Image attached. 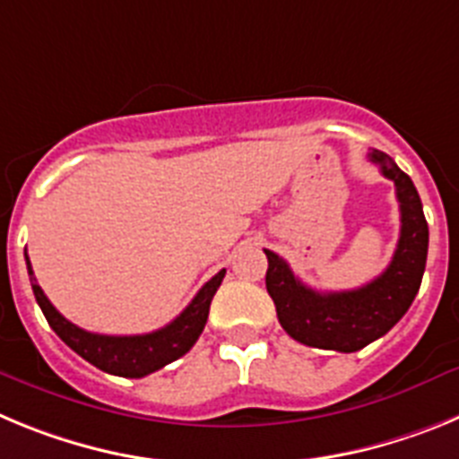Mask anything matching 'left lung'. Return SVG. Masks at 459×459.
<instances>
[{"instance_id":"obj_1","label":"left lung","mask_w":459,"mask_h":459,"mask_svg":"<svg viewBox=\"0 0 459 459\" xmlns=\"http://www.w3.org/2000/svg\"><path fill=\"white\" fill-rule=\"evenodd\" d=\"M368 156L395 184L400 202V238L384 273L359 290L315 291L296 278L285 259L264 250L266 291L275 303L280 326L307 347L344 354L363 350L386 335L419 294L429 237L419 190L388 153L372 149Z\"/></svg>"}]
</instances>
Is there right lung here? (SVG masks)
I'll use <instances>...</instances> for the list:
<instances>
[{"label":"right lung","mask_w":459,"mask_h":459,"mask_svg":"<svg viewBox=\"0 0 459 459\" xmlns=\"http://www.w3.org/2000/svg\"><path fill=\"white\" fill-rule=\"evenodd\" d=\"M27 259V271L31 275V290H34L36 301H39L40 310L46 315L48 324L52 326L59 338L71 347L75 354L82 356L89 360L91 366L99 370L109 372L117 377H128V379H140L152 372L160 370L172 360L181 359L186 351H190L200 333L204 331L206 317H209L211 299L221 287L222 278H225V269L218 271L213 278L197 291L193 301L188 303L179 317L169 322L168 326L158 328L153 333L144 335H100V333H89L84 328L75 326L68 322L64 315H59L55 306L48 301V296L39 287L31 271L30 257L24 253Z\"/></svg>","instance_id":"obj_1"}]
</instances>
